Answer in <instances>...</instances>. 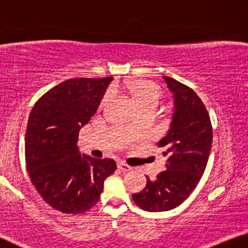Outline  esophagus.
<instances>
[{
    "label": "esophagus",
    "mask_w": 248,
    "mask_h": 248,
    "mask_svg": "<svg viewBox=\"0 0 248 248\" xmlns=\"http://www.w3.org/2000/svg\"><path fill=\"white\" fill-rule=\"evenodd\" d=\"M118 168L120 169V170H123V171H130L131 169H132V167H130V166H128L127 164H124V162H118Z\"/></svg>",
    "instance_id": "34e87169"
}]
</instances>
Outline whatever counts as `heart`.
I'll return each instance as SVG.
<instances>
[{"instance_id":"obj_1","label":"heart","mask_w":248,"mask_h":248,"mask_svg":"<svg viewBox=\"0 0 248 248\" xmlns=\"http://www.w3.org/2000/svg\"><path fill=\"white\" fill-rule=\"evenodd\" d=\"M123 87L130 92L137 106L139 107V109L147 108V107H155V108H157L158 103H159L162 97L161 88L158 84L147 80L136 79L124 83ZM111 99V92L108 91L103 95L101 106H107Z\"/></svg>"}]
</instances>
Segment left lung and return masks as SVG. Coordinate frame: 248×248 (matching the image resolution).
<instances>
[{"label":"left lung","instance_id":"1","mask_svg":"<svg viewBox=\"0 0 248 248\" xmlns=\"http://www.w3.org/2000/svg\"><path fill=\"white\" fill-rule=\"evenodd\" d=\"M175 98L171 127L157 146L166 157V170L147 178V186L132 195L147 212H166L179 206L191 194L208 161L213 142L209 113L197 93L186 84L164 77Z\"/></svg>","mask_w":248,"mask_h":248}]
</instances>
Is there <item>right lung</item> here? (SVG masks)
<instances>
[{
  "label": "right lung",
  "instance_id": "add662e5",
  "mask_svg": "<svg viewBox=\"0 0 248 248\" xmlns=\"http://www.w3.org/2000/svg\"><path fill=\"white\" fill-rule=\"evenodd\" d=\"M112 78H75L46 92L30 113L25 164L43 201L64 214H83L99 202L107 177L117 169L110 158L81 156L79 130L97 111Z\"/></svg>",
  "mask_w": 248,
  "mask_h": 248
}]
</instances>
